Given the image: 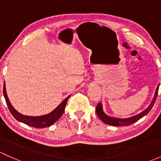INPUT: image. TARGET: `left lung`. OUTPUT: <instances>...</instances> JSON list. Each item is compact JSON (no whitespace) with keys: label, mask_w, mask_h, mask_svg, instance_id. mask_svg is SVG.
<instances>
[{"label":"left lung","mask_w":161,"mask_h":161,"mask_svg":"<svg viewBox=\"0 0 161 161\" xmlns=\"http://www.w3.org/2000/svg\"><path fill=\"white\" fill-rule=\"evenodd\" d=\"M159 86H157L156 91H155L154 96H153V99H152L151 103L149 105V106L145 110L141 112L140 113H139L137 115H135V116H131V117L129 118H117L114 117V116H110L106 115V113H104L103 109V106L102 103H99L98 105L96 106V113H97L98 116L99 117V119L102 120L103 123H106L108 125H111V126H129V125L133 124V123H136V121H138L139 119H141L142 117H143L144 116H146L147 114L150 111V109H152V107L154 105L155 102H156V99L157 97V95H158V89H159Z\"/></svg>","instance_id":"left-lung-1"}]
</instances>
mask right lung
<instances>
[{
    "instance_id": "add662e5",
    "label": "right lung",
    "mask_w": 161,
    "mask_h": 161,
    "mask_svg": "<svg viewBox=\"0 0 161 161\" xmlns=\"http://www.w3.org/2000/svg\"><path fill=\"white\" fill-rule=\"evenodd\" d=\"M4 96L5 100H6L7 105H8V109H9L10 112H11L14 117L18 121L21 122V123H25V124L28 125V126L35 128L48 127V126L54 124L62 116L63 113L65 112V106H66L67 101L69 98L70 97V96H69L68 97L65 98L54 110H52L51 113H48V114L39 116H25V115L18 113L13 107L11 102L9 101V99H8V95H7L5 83H4Z\"/></svg>"
}]
</instances>
